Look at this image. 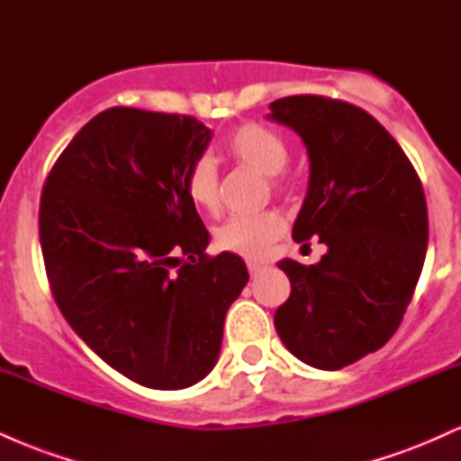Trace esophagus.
Listing matches in <instances>:
<instances>
[{
    "label": "esophagus",
    "mask_w": 461,
    "mask_h": 461,
    "mask_svg": "<svg viewBox=\"0 0 461 461\" xmlns=\"http://www.w3.org/2000/svg\"><path fill=\"white\" fill-rule=\"evenodd\" d=\"M247 268H249V275L251 277H258L264 271V264L262 262H247Z\"/></svg>",
    "instance_id": "34e87169"
}]
</instances>
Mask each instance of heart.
Listing matches in <instances>:
<instances>
[{
    "mask_svg": "<svg viewBox=\"0 0 461 461\" xmlns=\"http://www.w3.org/2000/svg\"><path fill=\"white\" fill-rule=\"evenodd\" d=\"M225 151L242 167L256 168L275 190H285L282 168L288 162V147L277 131L264 128L260 123H245L236 128L225 139ZM188 199L205 212L219 210V173L208 156H197L190 162L184 177ZM285 219L277 210H264L256 214L230 216L223 225L216 227L214 242L223 251L238 253L245 258H262L275 240L284 236Z\"/></svg>",
    "mask_w": 461,
    "mask_h": 461,
    "instance_id": "heart-1",
    "label": "heart"
}]
</instances>
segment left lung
I'll list each match as a JSON object with an SVG mask.
<instances>
[{
    "label": "left lung",
    "mask_w": 461,
    "mask_h": 461,
    "mask_svg": "<svg viewBox=\"0 0 461 461\" xmlns=\"http://www.w3.org/2000/svg\"><path fill=\"white\" fill-rule=\"evenodd\" d=\"M268 119L308 147L310 186L293 238L327 245L319 264H277L290 297L275 330L301 362L345 368L382 348L403 321L429 238L425 190L399 142L357 105L293 95L273 102Z\"/></svg>",
    "instance_id": "obj_1"
}]
</instances>
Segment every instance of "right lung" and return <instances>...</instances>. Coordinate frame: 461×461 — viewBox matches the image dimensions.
<instances>
[{
	"label": "right lung",
	"mask_w": 461,
	"mask_h": 461,
	"mask_svg": "<svg viewBox=\"0 0 461 461\" xmlns=\"http://www.w3.org/2000/svg\"><path fill=\"white\" fill-rule=\"evenodd\" d=\"M210 139L194 116L116 105L77 131L41 194L58 308L105 364L147 388H188L214 368L225 314L249 282L234 253H205L210 234L184 188Z\"/></svg>",
	"instance_id": "obj_1"
}]
</instances>
